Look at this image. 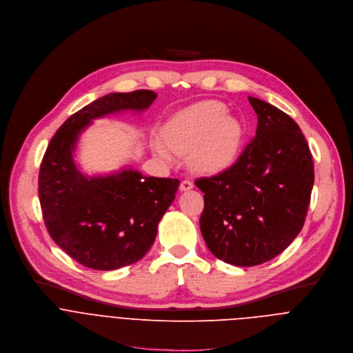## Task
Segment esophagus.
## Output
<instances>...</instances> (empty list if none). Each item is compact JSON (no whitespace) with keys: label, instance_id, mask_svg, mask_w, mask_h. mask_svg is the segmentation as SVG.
<instances>
[{"label":"esophagus","instance_id":"obj_1","mask_svg":"<svg viewBox=\"0 0 353 353\" xmlns=\"http://www.w3.org/2000/svg\"><path fill=\"white\" fill-rule=\"evenodd\" d=\"M192 188H193V182L189 181V179L182 181L181 185H179V189H181V190H190Z\"/></svg>","mask_w":353,"mask_h":353}]
</instances>
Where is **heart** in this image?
<instances>
[{"label":"heart","instance_id":"1","mask_svg":"<svg viewBox=\"0 0 353 353\" xmlns=\"http://www.w3.org/2000/svg\"><path fill=\"white\" fill-rule=\"evenodd\" d=\"M161 139L175 154L190 152V164L196 170L219 172L236 160L243 140V126L236 118L227 115L224 104L208 100L172 115L161 130ZM165 148L159 145L156 153L170 161L171 154Z\"/></svg>","mask_w":353,"mask_h":353}]
</instances>
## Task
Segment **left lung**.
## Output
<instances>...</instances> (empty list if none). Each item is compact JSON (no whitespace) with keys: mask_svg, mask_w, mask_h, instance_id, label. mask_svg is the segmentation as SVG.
<instances>
[{"mask_svg":"<svg viewBox=\"0 0 353 353\" xmlns=\"http://www.w3.org/2000/svg\"><path fill=\"white\" fill-rule=\"evenodd\" d=\"M256 136L236 163L194 185L204 193L203 239L220 260L252 267L283 253L301 232L314 183L313 157L298 123L248 97Z\"/></svg>","mask_w":353,"mask_h":353,"instance_id":"1","label":"left lung"}]
</instances>
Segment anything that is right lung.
<instances>
[{"label": "right lung", "mask_w": 353, "mask_h": 353, "mask_svg": "<svg viewBox=\"0 0 353 353\" xmlns=\"http://www.w3.org/2000/svg\"><path fill=\"white\" fill-rule=\"evenodd\" d=\"M152 90L111 93L70 115L52 136L39 172V199L52 241L75 261L93 270H117L142 259L175 199L178 179L122 170L85 176L74 161L81 132L93 119L152 105Z\"/></svg>", "instance_id": "obj_1"}]
</instances>
